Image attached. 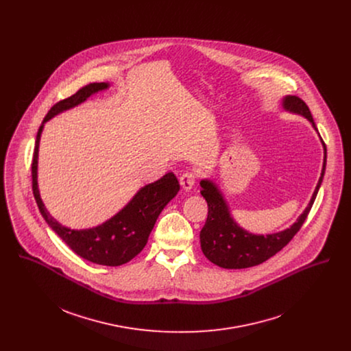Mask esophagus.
<instances>
[{
  "label": "esophagus",
  "mask_w": 351,
  "mask_h": 351,
  "mask_svg": "<svg viewBox=\"0 0 351 351\" xmlns=\"http://www.w3.org/2000/svg\"><path fill=\"white\" fill-rule=\"evenodd\" d=\"M180 184H181L184 191H186V192L191 191L195 186V184H196V174L192 173V171L184 173L181 176V178H180Z\"/></svg>",
  "instance_id": "1"
}]
</instances>
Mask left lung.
Listing matches in <instances>:
<instances>
[{"label":"left lung","instance_id":"left-lung-1","mask_svg":"<svg viewBox=\"0 0 351 351\" xmlns=\"http://www.w3.org/2000/svg\"><path fill=\"white\" fill-rule=\"evenodd\" d=\"M282 106L288 112L304 116L312 124L315 131H317L309 108L301 99L296 96H285L282 99ZM322 145L324 149L323 169L308 206L299 216L298 221L289 228L276 234L255 235L239 227L232 219L230 208L215 182L210 180L201 181V195L208 204V217L200 232L201 250L212 263L224 269H246L256 266L282 250L292 241L305 221L324 177L327 150L323 141Z\"/></svg>","mask_w":351,"mask_h":351}]
</instances>
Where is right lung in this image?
Segmentation results:
<instances>
[{
	"label": "right lung",
	"mask_w": 351,
	"mask_h": 351,
	"mask_svg": "<svg viewBox=\"0 0 351 351\" xmlns=\"http://www.w3.org/2000/svg\"><path fill=\"white\" fill-rule=\"evenodd\" d=\"M109 88L106 82H95L84 86L69 99L56 102L45 117L38 135L32 160V191L39 210L55 234L81 258L104 266H120L130 262L146 246L154 224L162 212L180 191V184L173 173L149 184L132 197L121 210L97 227L86 230H71L58 223L46 209L38 186V156L39 143L45 123L63 110L71 109L92 95Z\"/></svg>",
	"instance_id": "obj_1"
}]
</instances>
